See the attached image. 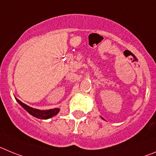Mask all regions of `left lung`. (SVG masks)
<instances>
[{"label":"left lung","mask_w":156,"mask_h":156,"mask_svg":"<svg viewBox=\"0 0 156 156\" xmlns=\"http://www.w3.org/2000/svg\"><path fill=\"white\" fill-rule=\"evenodd\" d=\"M101 118H102V120H104V119H103V118H102V117H101Z\"/></svg>","instance_id":"left-lung-1"}]
</instances>
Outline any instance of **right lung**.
<instances>
[{"label":"right lung","mask_w":156,"mask_h":156,"mask_svg":"<svg viewBox=\"0 0 156 156\" xmlns=\"http://www.w3.org/2000/svg\"><path fill=\"white\" fill-rule=\"evenodd\" d=\"M16 101L19 102V104L26 109V111L32 116H35L38 119H42V120H47L49 118H51L53 116H56L57 113L60 112V108H54L51 109H47V110H40V109H34L33 107H30L28 105L25 104L22 102H21L19 99L15 98Z\"/></svg>","instance_id":"right-lung-1"}]
</instances>
